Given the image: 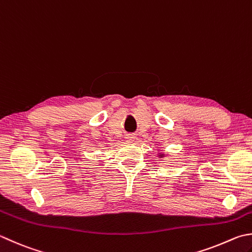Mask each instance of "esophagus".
I'll return each instance as SVG.
<instances>
[{
	"label": "esophagus",
	"instance_id": "1",
	"mask_svg": "<svg viewBox=\"0 0 252 252\" xmlns=\"http://www.w3.org/2000/svg\"><path fill=\"white\" fill-rule=\"evenodd\" d=\"M125 138H126V140H127L128 142H131V141H134V138H135V137L132 136V135H126Z\"/></svg>",
	"mask_w": 252,
	"mask_h": 252
}]
</instances>
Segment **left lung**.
<instances>
[{
	"instance_id": "1",
	"label": "left lung",
	"mask_w": 252,
	"mask_h": 252,
	"mask_svg": "<svg viewBox=\"0 0 252 252\" xmlns=\"http://www.w3.org/2000/svg\"><path fill=\"white\" fill-rule=\"evenodd\" d=\"M162 156H163V155H162Z\"/></svg>"
}]
</instances>
